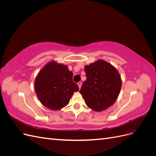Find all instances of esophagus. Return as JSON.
<instances>
[{
	"mask_svg": "<svg viewBox=\"0 0 156 156\" xmlns=\"http://www.w3.org/2000/svg\"><path fill=\"white\" fill-rule=\"evenodd\" d=\"M77 84H78V86H79V89L81 88V86H82V83L81 82H79L78 83H77Z\"/></svg>",
	"mask_w": 156,
	"mask_h": 156,
	"instance_id": "34e87169",
	"label": "esophagus"
}]
</instances>
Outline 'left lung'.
<instances>
[{
  "label": "left lung",
  "mask_w": 156,
  "mask_h": 156,
  "mask_svg": "<svg viewBox=\"0 0 156 156\" xmlns=\"http://www.w3.org/2000/svg\"><path fill=\"white\" fill-rule=\"evenodd\" d=\"M87 79L79 92L87 105L101 112L114 104L122 87L120 73L112 64L100 59L84 66Z\"/></svg>",
  "instance_id": "8db88e82"
}]
</instances>
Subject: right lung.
<instances>
[{
    "label": "right lung",
    "instance_id": "1",
    "mask_svg": "<svg viewBox=\"0 0 156 156\" xmlns=\"http://www.w3.org/2000/svg\"><path fill=\"white\" fill-rule=\"evenodd\" d=\"M73 73L68 66L50 61L41 68L35 79L34 89L44 106L57 111L66 106L79 87L73 81Z\"/></svg>",
    "mask_w": 156,
    "mask_h": 156
}]
</instances>
